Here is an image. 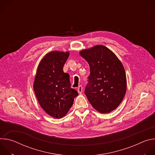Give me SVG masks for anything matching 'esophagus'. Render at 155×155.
I'll use <instances>...</instances> for the list:
<instances>
[{"label":"esophagus","instance_id":"1","mask_svg":"<svg viewBox=\"0 0 155 155\" xmlns=\"http://www.w3.org/2000/svg\"><path fill=\"white\" fill-rule=\"evenodd\" d=\"M77 91L79 94H81L83 91V87L81 86H80L78 88H77Z\"/></svg>","mask_w":155,"mask_h":155}]
</instances>
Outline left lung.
I'll return each mask as SVG.
<instances>
[{
    "mask_svg": "<svg viewBox=\"0 0 155 155\" xmlns=\"http://www.w3.org/2000/svg\"><path fill=\"white\" fill-rule=\"evenodd\" d=\"M89 64L90 75L85 94L94 109L108 114L122 102L127 88L125 70L115 54L104 45L80 51Z\"/></svg>",
    "mask_w": 155,
    "mask_h": 155,
    "instance_id": "8db88e82",
    "label": "left lung"
}]
</instances>
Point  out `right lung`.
<instances>
[{
  "label": "right lung",
  "instance_id": "add662e5",
  "mask_svg": "<svg viewBox=\"0 0 155 155\" xmlns=\"http://www.w3.org/2000/svg\"><path fill=\"white\" fill-rule=\"evenodd\" d=\"M69 56V51L48 53L38 65L34 82L40 107L50 116L58 119L68 114L78 95L71 87L69 75L62 69Z\"/></svg>",
  "mask_w": 155,
  "mask_h": 155
}]
</instances>
